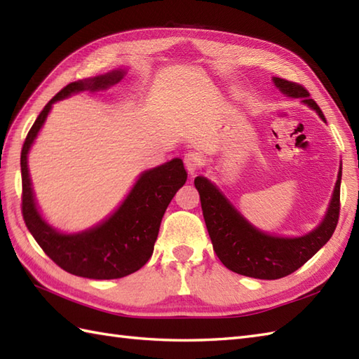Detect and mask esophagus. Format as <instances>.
Returning a JSON list of instances; mask_svg holds the SVG:
<instances>
[{
    "mask_svg": "<svg viewBox=\"0 0 359 359\" xmlns=\"http://www.w3.org/2000/svg\"><path fill=\"white\" fill-rule=\"evenodd\" d=\"M201 156L197 154V152H187L185 157H184V163H185V168L188 170V172L194 174L197 168H199L201 165Z\"/></svg>",
    "mask_w": 359,
    "mask_h": 359,
    "instance_id": "1",
    "label": "esophagus"
}]
</instances>
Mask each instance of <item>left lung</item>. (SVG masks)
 Wrapping results in <instances>:
<instances>
[{
    "mask_svg": "<svg viewBox=\"0 0 359 359\" xmlns=\"http://www.w3.org/2000/svg\"><path fill=\"white\" fill-rule=\"evenodd\" d=\"M271 80L282 94L301 98L304 104L325 121L323 111L315 100H311L307 89L284 79L273 77ZM341 175L342 165L321 224L302 236H278L259 230L234 207L215 182L203 175L196 177L194 185L201 196L205 224L220 262L238 274L269 280L284 278L301 269L329 242L337 228Z\"/></svg>",
    "mask_w": 359,
    "mask_h": 359,
    "instance_id": "obj_1",
    "label": "left lung"
}]
</instances>
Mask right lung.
Instances as JSON below:
<instances>
[{"label": "right lung", "instance_id": "right-lung-1", "mask_svg": "<svg viewBox=\"0 0 359 359\" xmlns=\"http://www.w3.org/2000/svg\"><path fill=\"white\" fill-rule=\"evenodd\" d=\"M126 71L118 67L97 77L69 83L44 106L21 149L22 217L27 230L53 262L75 276L118 279L140 270L154 251L168 205L188 177L179 157L143 171L118 207L102 222L83 231L63 233L43 217L30 180L27 157L53 103L83 90H106L123 79Z\"/></svg>", "mask_w": 359, "mask_h": 359}]
</instances>
